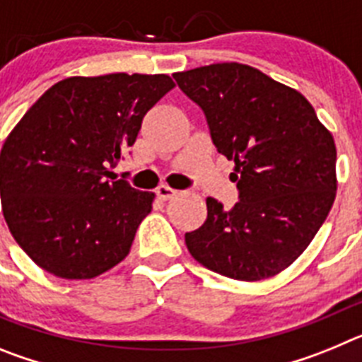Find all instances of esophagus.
<instances>
[{
    "instance_id": "34e87169",
    "label": "esophagus",
    "mask_w": 362,
    "mask_h": 362,
    "mask_svg": "<svg viewBox=\"0 0 362 362\" xmlns=\"http://www.w3.org/2000/svg\"><path fill=\"white\" fill-rule=\"evenodd\" d=\"M156 194H158V197L161 201H168V199H172L174 196H177V190L170 188L168 185H161V187H158Z\"/></svg>"
}]
</instances>
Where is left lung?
Wrapping results in <instances>:
<instances>
[{"instance_id": "1", "label": "left lung", "mask_w": 362, "mask_h": 362, "mask_svg": "<svg viewBox=\"0 0 362 362\" xmlns=\"http://www.w3.org/2000/svg\"><path fill=\"white\" fill-rule=\"evenodd\" d=\"M199 105L217 152L235 163L239 201L206 197V221L185 233L197 263L238 281L277 276L306 250L337 190V150L308 99L241 63L174 74Z\"/></svg>"}]
</instances>
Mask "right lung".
Here are the masks:
<instances>
[{"mask_svg":"<svg viewBox=\"0 0 362 362\" xmlns=\"http://www.w3.org/2000/svg\"><path fill=\"white\" fill-rule=\"evenodd\" d=\"M166 74L74 76L56 83L3 143L0 196L25 254L62 279H92L121 263L153 194L112 181L146 112L174 88Z\"/></svg>","mask_w":362,"mask_h":362,"instance_id":"obj_1","label":"right lung"}]
</instances>
